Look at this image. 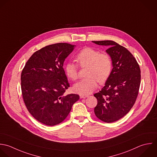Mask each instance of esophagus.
Returning <instances> with one entry per match:
<instances>
[{
  "label": "esophagus",
  "instance_id": "esophagus-1",
  "mask_svg": "<svg viewBox=\"0 0 157 157\" xmlns=\"http://www.w3.org/2000/svg\"><path fill=\"white\" fill-rule=\"evenodd\" d=\"M89 95H84V94H80L79 95V97L80 98H84L86 97H88Z\"/></svg>",
  "mask_w": 157,
  "mask_h": 157
}]
</instances>
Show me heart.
<instances>
[{"mask_svg":"<svg viewBox=\"0 0 157 157\" xmlns=\"http://www.w3.org/2000/svg\"><path fill=\"white\" fill-rule=\"evenodd\" d=\"M76 60L81 67H87L86 78L76 82L73 86L75 92L89 94L95 90L98 82L103 84L109 77L113 67L112 60L106 54L100 52L91 48L82 49L76 56ZM65 71L70 79L76 80L78 78V68L73 62H68Z\"/></svg>","mask_w":157,"mask_h":157,"instance_id":"heart-1","label":"heart"}]
</instances>
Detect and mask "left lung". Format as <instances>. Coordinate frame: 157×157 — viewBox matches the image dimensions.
Wrapping results in <instances>:
<instances>
[{"label": "left lung", "instance_id": "obj_1", "mask_svg": "<svg viewBox=\"0 0 157 157\" xmlns=\"http://www.w3.org/2000/svg\"><path fill=\"white\" fill-rule=\"evenodd\" d=\"M92 42L108 47L106 51L111 58L113 67L105 86L94 94L98 101L94 113L101 121L114 122L125 116L136 101L141 83L140 68L132 54L116 42Z\"/></svg>", "mask_w": 157, "mask_h": 157}]
</instances>
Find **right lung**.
I'll use <instances>...</instances> for the list:
<instances>
[{"instance_id": "right-lung-1", "label": "right lung", "mask_w": 157, "mask_h": 157, "mask_svg": "<svg viewBox=\"0 0 157 157\" xmlns=\"http://www.w3.org/2000/svg\"><path fill=\"white\" fill-rule=\"evenodd\" d=\"M75 45L59 43L34 52L26 62L21 76L23 100L30 114L40 122L54 126L63 122L77 94L65 95L70 87L63 65Z\"/></svg>"}]
</instances>
